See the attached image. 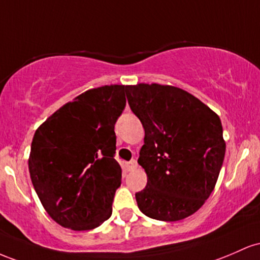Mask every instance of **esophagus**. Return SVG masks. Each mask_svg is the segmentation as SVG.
<instances>
[{
	"label": "esophagus",
	"mask_w": 260,
	"mask_h": 260,
	"mask_svg": "<svg viewBox=\"0 0 260 260\" xmlns=\"http://www.w3.org/2000/svg\"><path fill=\"white\" fill-rule=\"evenodd\" d=\"M125 167L129 172L131 171H135L136 168H138V162H136V159H131L130 162H126L125 163Z\"/></svg>",
	"instance_id": "obj_1"
}]
</instances>
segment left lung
<instances>
[{
	"mask_svg": "<svg viewBox=\"0 0 260 260\" xmlns=\"http://www.w3.org/2000/svg\"><path fill=\"white\" fill-rule=\"evenodd\" d=\"M130 109L145 129L139 165L147 185L135 194L139 209L159 221L198 211L214 190L226 144L217 114L173 86H127Z\"/></svg>",
	"mask_w": 260,
	"mask_h": 260,
	"instance_id": "1",
	"label": "left lung"
}]
</instances>
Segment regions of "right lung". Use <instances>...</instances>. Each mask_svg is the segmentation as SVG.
<instances>
[{
	"instance_id": "add662e5",
	"label": "right lung",
	"mask_w": 260,
	"mask_h": 260,
	"mask_svg": "<svg viewBox=\"0 0 260 260\" xmlns=\"http://www.w3.org/2000/svg\"><path fill=\"white\" fill-rule=\"evenodd\" d=\"M127 86L82 93L38 127L29 173L50 217L66 229L86 231L112 215L121 167L114 159V125L126 106Z\"/></svg>"
}]
</instances>
